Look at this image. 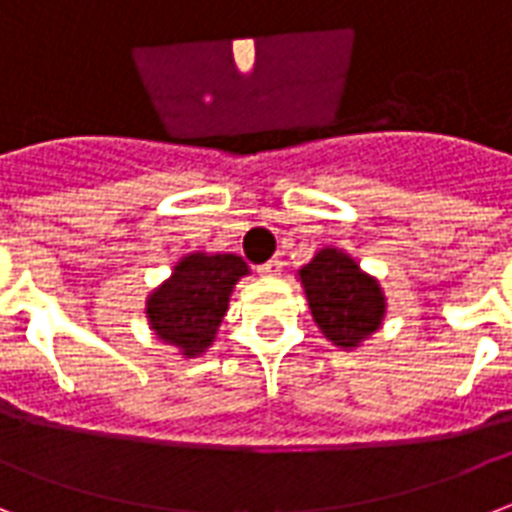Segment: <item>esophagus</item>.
I'll use <instances>...</instances> for the list:
<instances>
[{
	"label": "esophagus",
	"mask_w": 512,
	"mask_h": 512,
	"mask_svg": "<svg viewBox=\"0 0 512 512\" xmlns=\"http://www.w3.org/2000/svg\"><path fill=\"white\" fill-rule=\"evenodd\" d=\"M257 271H260V276H265V279H276V276L282 273V260H279V257H273V260H268L265 265H260Z\"/></svg>",
	"instance_id": "obj_1"
}]
</instances>
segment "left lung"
<instances>
[{"label": "left lung", "instance_id": "8db88e82", "mask_svg": "<svg viewBox=\"0 0 512 512\" xmlns=\"http://www.w3.org/2000/svg\"><path fill=\"white\" fill-rule=\"evenodd\" d=\"M298 282L306 292L311 317L338 349H360L384 325V290L346 249H317L306 265H300Z\"/></svg>", "mask_w": 512, "mask_h": 512}]
</instances>
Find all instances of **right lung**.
I'll return each mask as SVG.
<instances>
[{"label":"right lung","instance_id":"add662e5","mask_svg":"<svg viewBox=\"0 0 512 512\" xmlns=\"http://www.w3.org/2000/svg\"><path fill=\"white\" fill-rule=\"evenodd\" d=\"M249 265L230 252H190L144 300L152 335L193 360L217 338L236 284Z\"/></svg>","mask_w":512,"mask_h":512}]
</instances>
